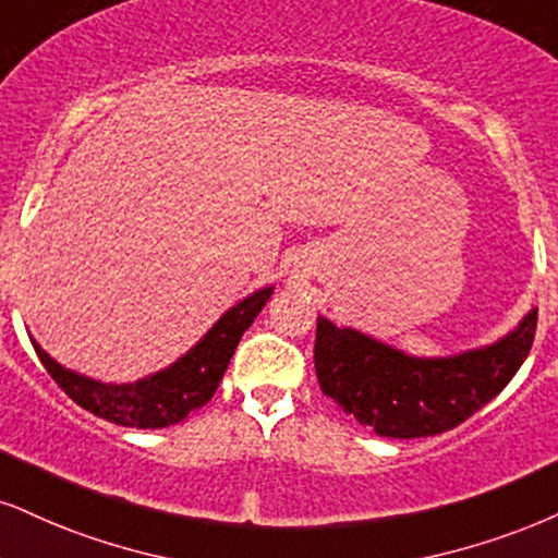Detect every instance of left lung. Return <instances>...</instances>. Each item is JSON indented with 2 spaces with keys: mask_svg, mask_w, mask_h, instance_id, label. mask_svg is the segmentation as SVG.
<instances>
[{
  "mask_svg": "<svg viewBox=\"0 0 558 558\" xmlns=\"http://www.w3.org/2000/svg\"><path fill=\"white\" fill-rule=\"evenodd\" d=\"M538 311L489 347L452 356H411L318 315L315 373L320 390L375 435H442L505 390L531 354Z\"/></svg>",
  "mask_w": 558,
  "mask_h": 558,
  "instance_id": "left-lung-1",
  "label": "left lung"
}]
</instances>
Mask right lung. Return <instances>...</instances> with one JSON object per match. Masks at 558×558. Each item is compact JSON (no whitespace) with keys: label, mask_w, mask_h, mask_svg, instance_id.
Instances as JSON below:
<instances>
[{"label":"right lung","mask_w":558,"mask_h":558,"mask_svg":"<svg viewBox=\"0 0 558 558\" xmlns=\"http://www.w3.org/2000/svg\"><path fill=\"white\" fill-rule=\"evenodd\" d=\"M274 287L247 294L238 305H232L222 318H219L204 339L191 347L181 360L160 369V373L142 377L136 383H100L85 377L74 369L61 367V364L48 356L38 341H33L38 360L44 362L48 375L59 383V388L80 403L82 409L93 411L95 416L121 426H136V429H162L183 422L191 411L215 396L219 380H222L227 364L235 354L240 339L264 311Z\"/></svg>","instance_id":"add662e5"}]
</instances>
